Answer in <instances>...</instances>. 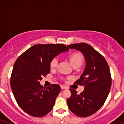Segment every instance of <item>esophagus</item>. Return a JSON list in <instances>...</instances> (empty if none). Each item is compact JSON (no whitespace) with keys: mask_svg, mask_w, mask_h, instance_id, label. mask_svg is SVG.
<instances>
[{"mask_svg":"<svg viewBox=\"0 0 124 124\" xmlns=\"http://www.w3.org/2000/svg\"><path fill=\"white\" fill-rule=\"evenodd\" d=\"M61 89H68V87H67L66 86H61Z\"/></svg>","mask_w":124,"mask_h":124,"instance_id":"esophagus-1","label":"esophagus"}]
</instances>
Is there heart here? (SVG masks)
I'll return each instance as SVG.
<instances>
[{
	"label": "heart",
	"instance_id": "obj_1",
	"mask_svg": "<svg viewBox=\"0 0 124 124\" xmlns=\"http://www.w3.org/2000/svg\"><path fill=\"white\" fill-rule=\"evenodd\" d=\"M70 61L72 65L75 68H79L83 62V57L82 55L79 52H74L70 56ZM59 63V58L57 56L52 58L49 62V66L51 69H55L58 66ZM65 79V78H63Z\"/></svg>",
	"mask_w": 124,
	"mask_h": 124
}]
</instances>
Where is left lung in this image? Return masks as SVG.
I'll list each match as a JSON object with an SVG mask.
<instances>
[{
  "instance_id": "8db88e82",
  "label": "left lung",
  "mask_w": 124,
  "mask_h": 124,
  "mask_svg": "<svg viewBox=\"0 0 124 124\" xmlns=\"http://www.w3.org/2000/svg\"><path fill=\"white\" fill-rule=\"evenodd\" d=\"M68 46L82 52L86 67L80 79L75 82L85 87L83 92L78 94L76 90L70 89L72 95L67 103L74 114L87 117L97 111L107 98L112 83L109 68L103 55L88 44H73Z\"/></svg>"
}]
</instances>
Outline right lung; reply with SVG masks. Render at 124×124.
Instances as JSON below:
<instances>
[{"instance_id": "add662e5", "label": "right lung", "mask_w": 124, "mask_h": 124, "mask_svg": "<svg viewBox=\"0 0 124 124\" xmlns=\"http://www.w3.org/2000/svg\"><path fill=\"white\" fill-rule=\"evenodd\" d=\"M68 50L66 45L61 44H36L16 59L10 86L18 105L28 114L42 117L52 110L61 87L52 84L45 88L39 81L50 72L51 59Z\"/></svg>"}]
</instances>
